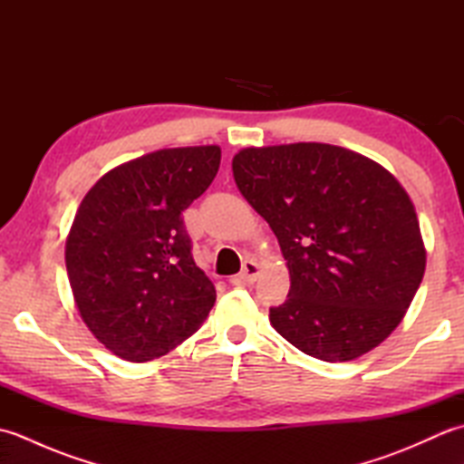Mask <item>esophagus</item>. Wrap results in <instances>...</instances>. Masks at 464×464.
Here are the masks:
<instances>
[{
  "instance_id": "1",
  "label": "esophagus",
  "mask_w": 464,
  "mask_h": 464,
  "mask_svg": "<svg viewBox=\"0 0 464 464\" xmlns=\"http://www.w3.org/2000/svg\"><path fill=\"white\" fill-rule=\"evenodd\" d=\"M259 277V265L255 263L253 259H247L243 263V269L237 275V281L239 283H255Z\"/></svg>"
}]
</instances>
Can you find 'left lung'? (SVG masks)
<instances>
[{"label":"left lung","instance_id":"8db88e82","mask_svg":"<svg viewBox=\"0 0 464 464\" xmlns=\"http://www.w3.org/2000/svg\"><path fill=\"white\" fill-rule=\"evenodd\" d=\"M233 177L287 261V301L269 309L283 339L314 359L344 362L397 329L427 251L395 177L327 143L249 147L233 157Z\"/></svg>","mask_w":464,"mask_h":464}]
</instances>
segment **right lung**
<instances>
[{
  "label": "right lung",
  "instance_id": "obj_1",
  "mask_svg": "<svg viewBox=\"0 0 464 464\" xmlns=\"http://www.w3.org/2000/svg\"><path fill=\"white\" fill-rule=\"evenodd\" d=\"M219 163L217 145L161 150L115 167L83 197L65 267L83 323L117 357H163L209 314L215 287L193 261L181 213Z\"/></svg>",
  "mask_w": 464,
  "mask_h": 464
}]
</instances>
